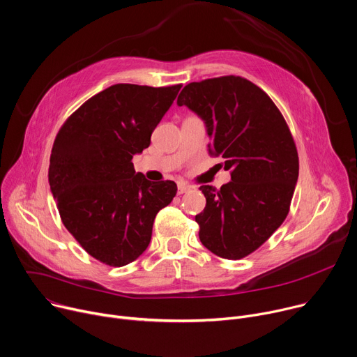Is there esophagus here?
<instances>
[{
  "label": "esophagus",
  "mask_w": 357,
  "mask_h": 357,
  "mask_svg": "<svg viewBox=\"0 0 357 357\" xmlns=\"http://www.w3.org/2000/svg\"><path fill=\"white\" fill-rule=\"evenodd\" d=\"M190 185H185V184H178V194H184L187 191H190Z\"/></svg>",
  "instance_id": "esophagus-1"
}]
</instances>
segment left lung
<instances>
[{
  "label": "left lung",
  "instance_id": "left-lung-1",
  "mask_svg": "<svg viewBox=\"0 0 357 357\" xmlns=\"http://www.w3.org/2000/svg\"><path fill=\"white\" fill-rule=\"evenodd\" d=\"M211 137L208 153L224 158L231 181L202 185L207 204L195 215L203 245L225 259L258 250L285 221L299 174L292 133L280 109L241 76L191 82L178 95Z\"/></svg>",
  "mask_w": 357,
  "mask_h": 357
}]
</instances>
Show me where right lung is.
I'll list each match as a JSON object with an SVG mask.
<instances>
[{
	"label": "right lung",
	"instance_id": "add662e5",
	"mask_svg": "<svg viewBox=\"0 0 357 357\" xmlns=\"http://www.w3.org/2000/svg\"><path fill=\"white\" fill-rule=\"evenodd\" d=\"M181 85L117 84L88 99L59 129L48 180L61 220L95 259L123 266L149 247L174 181H149L132 158L150 144Z\"/></svg>",
	"mask_w": 357,
	"mask_h": 357
}]
</instances>
